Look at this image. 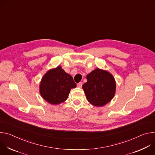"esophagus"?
<instances>
[{
  "label": "esophagus",
  "mask_w": 155,
  "mask_h": 155,
  "mask_svg": "<svg viewBox=\"0 0 155 155\" xmlns=\"http://www.w3.org/2000/svg\"><path fill=\"white\" fill-rule=\"evenodd\" d=\"M77 85H78V87H80V88H81V87H82V82H81L78 83Z\"/></svg>",
  "instance_id": "obj_1"
}]
</instances>
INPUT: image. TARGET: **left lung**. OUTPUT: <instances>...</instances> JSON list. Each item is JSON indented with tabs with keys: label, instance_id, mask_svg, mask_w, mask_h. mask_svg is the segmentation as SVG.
Here are the masks:
<instances>
[{
	"label": "left lung",
	"instance_id": "1",
	"mask_svg": "<svg viewBox=\"0 0 155 155\" xmlns=\"http://www.w3.org/2000/svg\"><path fill=\"white\" fill-rule=\"evenodd\" d=\"M87 79L82 89L90 104L102 107L113 99L116 92V82L111 73L97 68L87 74Z\"/></svg>",
	"mask_w": 155,
	"mask_h": 155
}]
</instances>
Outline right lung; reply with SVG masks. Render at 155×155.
I'll use <instances>...</instances> for the list:
<instances>
[{"mask_svg":"<svg viewBox=\"0 0 155 155\" xmlns=\"http://www.w3.org/2000/svg\"><path fill=\"white\" fill-rule=\"evenodd\" d=\"M76 87L72 76L60 66L48 70L42 77L39 91L42 97L51 105L64 101L70 91Z\"/></svg>","mask_w":155,"mask_h":155,"instance_id":"obj_1","label":"right lung"}]
</instances>
